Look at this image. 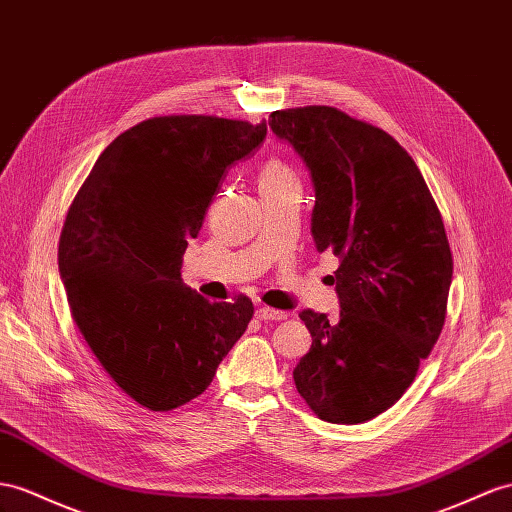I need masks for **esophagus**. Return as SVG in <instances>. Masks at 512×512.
<instances>
[{
    "label": "esophagus",
    "instance_id": "esophagus-1",
    "mask_svg": "<svg viewBox=\"0 0 512 512\" xmlns=\"http://www.w3.org/2000/svg\"><path fill=\"white\" fill-rule=\"evenodd\" d=\"M257 318L264 322H281L287 318V313L279 311V309H272V307H257Z\"/></svg>",
    "mask_w": 512,
    "mask_h": 512
}]
</instances>
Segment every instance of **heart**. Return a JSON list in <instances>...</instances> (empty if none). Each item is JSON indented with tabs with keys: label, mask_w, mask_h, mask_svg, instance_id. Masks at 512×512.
Wrapping results in <instances>:
<instances>
[{
	"label": "heart",
	"mask_w": 512,
	"mask_h": 512,
	"mask_svg": "<svg viewBox=\"0 0 512 512\" xmlns=\"http://www.w3.org/2000/svg\"><path fill=\"white\" fill-rule=\"evenodd\" d=\"M290 181H296V175L290 166H285L279 160H268L259 170V188H277Z\"/></svg>",
	"instance_id": "obj_1"
}]
</instances>
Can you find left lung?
<instances>
[{
	"label": "left lung",
	"instance_id": "obj_1",
	"mask_svg": "<svg viewBox=\"0 0 512 512\" xmlns=\"http://www.w3.org/2000/svg\"><path fill=\"white\" fill-rule=\"evenodd\" d=\"M268 125L309 170L316 248L339 257L337 320L300 313L313 342L296 389L324 422H368L402 398L441 335L452 283L441 214L387 131L329 106L277 110Z\"/></svg>",
	"mask_w": 512,
	"mask_h": 512
}]
</instances>
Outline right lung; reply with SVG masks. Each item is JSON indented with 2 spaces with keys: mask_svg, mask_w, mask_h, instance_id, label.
Masks as SVG:
<instances>
[{
  "mask_svg": "<svg viewBox=\"0 0 512 512\" xmlns=\"http://www.w3.org/2000/svg\"><path fill=\"white\" fill-rule=\"evenodd\" d=\"M266 123L155 116L99 155L64 220L58 266L73 320L112 381L151 411H173L214 381L253 303H209L181 259L227 168Z\"/></svg>",
  "mask_w": 512,
  "mask_h": 512,
  "instance_id": "add662e5",
  "label": "right lung"
}]
</instances>
